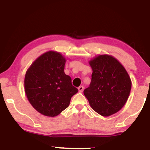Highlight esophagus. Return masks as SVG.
<instances>
[{
	"mask_svg": "<svg viewBox=\"0 0 150 150\" xmlns=\"http://www.w3.org/2000/svg\"><path fill=\"white\" fill-rule=\"evenodd\" d=\"M83 90H84V86H80L78 87V91H79L80 93H82V92L83 91Z\"/></svg>",
	"mask_w": 150,
	"mask_h": 150,
	"instance_id": "1",
	"label": "esophagus"
}]
</instances>
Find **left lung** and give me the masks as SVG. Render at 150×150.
Returning a JSON list of instances; mask_svg holds the SVG:
<instances>
[{
    "label": "left lung",
    "mask_w": 150,
    "mask_h": 150,
    "mask_svg": "<svg viewBox=\"0 0 150 150\" xmlns=\"http://www.w3.org/2000/svg\"><path fill=\"white\" fill-rule=\"evenodd\" d=\"M93 73L84 91L92 109L104 117L120 110L127 100L131 81L125 68L109 55H99L89 62Z\"/></svg>",
    "instance_id": "obj_1"
}]
</instances>
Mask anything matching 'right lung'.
Returning <instances> with one entry per match:
<instances>
[{
	"label": "right lung",
	"instance_id": "1",
	"mask_svg": "<svg viewBox=\"0 0 150 150\" xmlns=\"http://www.w3.org/2000/svg\"><path fill=\"white\" fill-rule=\"evenodd\" d=\"M66 59L50 51L37 58L27 70L25 91L29 103L45 116L56 117L67 108L78 92L70 76L64 73Z\"/></svg>",
	"mask_w": 150,
	"mask_h": 150
}]
</instances>
